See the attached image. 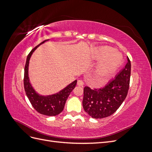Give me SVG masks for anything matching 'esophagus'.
<instances>
[{
	"instance_id": "1",
	"label": "esophagus",
	"mask_w": 152,
	"mask_h": 152,
	"mask_svg": "<svg viewBox=\"0 0 152 152\" xmlns=\"http://www.w3.org/2000/svg\"><path fill=\"white\" fill-rule=\"evenodd\" d=\"M84 82H83V80H79L77 81V85H78V86H81V87H83V86H84Z\"/></svg>"
}]
</instances>
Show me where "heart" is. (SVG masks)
Wrapping results in <instances>:
<instances>
[{
	"mask_svg": "<svg viewBox=\"0 0 152 152\" xmlns=\"http://www.w3.org/2000/svg\"><path fill=\"white\" fill-rule=\"evenodd\" d=\"M93 54L96 60H102L96 68V73L98 82H103L113 73L121 65V56L112 48L108 46L96 48Z\"/></svg>",
	"mask_w": 152,
	"mask_h": 152,
	"instance_id": "1",
	"label": "heart"
}]
</instances>
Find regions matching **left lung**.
Returning <instances> with one entry per match:
<instances>
[{"instance_id": "1", "label": "left lung", "mask_w": 152, "mask_h": 152, "mask_svg": "<svg viewBox=\"0 0 152 152\" xmlns=\"http://www.w3.org/2000/svg\"><path fill=\"white\" fill-rule=\"evenodd\" d=\"M131 69V61L127 57L125 67L104 87L94 89L88 86L84 87L82 105L89 116L103 118L117 111L127 95Z\"/></svg>"}]
</instances>
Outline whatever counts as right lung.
<instances>
[{"instance_id":"1","label":"right lung","mask_w":152,"mask_h":152,"mask_svg":"<svg viewBox=\"0 0 152 152\" xmlns=\"http://www.w3.org/2000/svg\"><path fill=\"white\" fill-rule=\"evenodd\" d=\"M47 40H48V39L45 40L40 44L37 45L31 50L28 56H27L24 72V88L30 103L37 112L47 116H56L63 110L68 96L70 95L73 89L75 88L77 80L73 82L70 85L66 87L65 89L56 94L48 96H39L35 93L29 82V78L28 76L29 60L31 54L33 53L34 50L40 44H42Z\"/></svg>"}]
</instances>
